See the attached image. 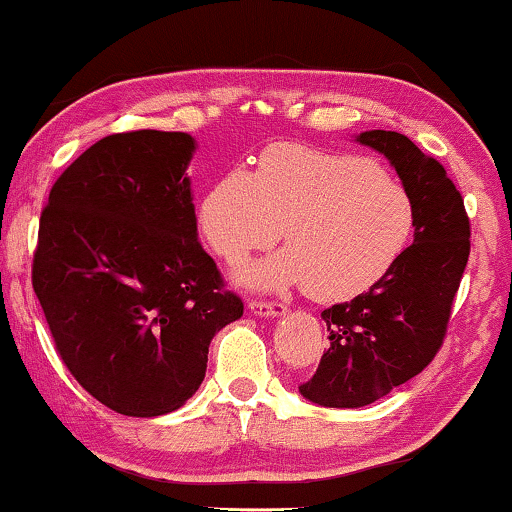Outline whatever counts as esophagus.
<instances>
[{
	"label": "esophagus",
	"mask_w": 512,
	"mask_h": 512,
	"mask_svg": "<svg viewBox=\"0 0 512 512\" xmlns=\"http://www.w3.org/2000/svg\"><path fill=\"white\" fill-rule=\"evenodd\" d=\"M248 310L255 316H282L287 312V307L282 303H269V300H250Z\"/></svg>",
	"instance_id": "1"
}]
</instances>
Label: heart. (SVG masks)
Instances as JSON below:
<instances>
[{
	"label": "heart",
	"instance_id": "1",
	"mask_svg": "<svg viewBox=\"0 0 512 512\" xmlns=\"http://www.w3.org/2000/svg\"><path fill=\"white\" fill-rule=\"evenodd\" d=\"M200 232L225 262L285 237L289 250L250 264L241 282L305 285L321 303L369 291L399 262L415 230V202L383 168L362 157L278 143L255 173L232 168L200 202Z\"/></svg>",
	"mask_w": 512,
	"mask_h": 512
}]
</instances>
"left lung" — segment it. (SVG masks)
I'll return each mask as SVG.
<instances>
[{
  "label": "left lung",
  "instance_id": "obj_1",
  "mask_svg": "<svg viewBox=\"0 0 512 512\" xmlns=\"http://www.w3.org/2000/svg\"><path fill=\"white\" fill-rule=\"evenodd\" d=\"M355 141L385 154L401 177L415 239L378 285L321 312L330 348L298 389L323 408H362L433 362L469 257L465 202L440 161L399 132L371 129Z\"/></svg>",
  "mask_w": 512,
  "mask_h": 512
}]
</instances>
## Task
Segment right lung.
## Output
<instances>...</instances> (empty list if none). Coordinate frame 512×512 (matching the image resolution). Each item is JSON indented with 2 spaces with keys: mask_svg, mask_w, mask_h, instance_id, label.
Instances as JSON below:
<instances>
[{
  "mask_svg": "<svg viewBox=\"0 0 512 512\" xmlns=\"http://www.w3.org/2000/svg\"><path fill=\"white\" fill-rule=\"evenodd\" d=\"M184 132L111 134L54 182L31 282L77 383L127 417L198 392L214 335L241 319L198 241Z\"/></svg>",
  "mask_w": 512,
  "mask_h": 512,
  "instance_id": "right-lung-1",
  "label": "right lung"
}]
</instances>
